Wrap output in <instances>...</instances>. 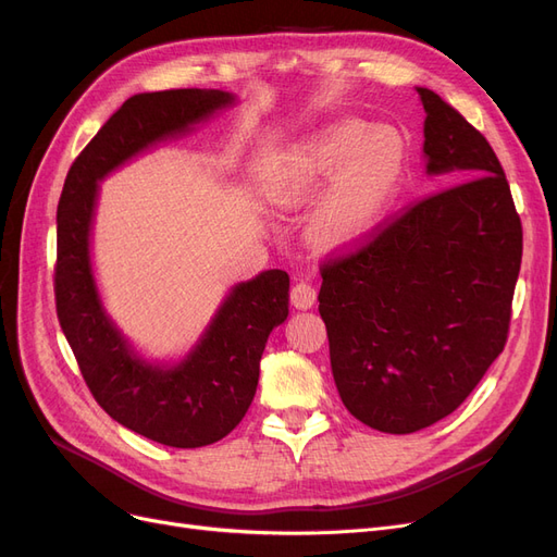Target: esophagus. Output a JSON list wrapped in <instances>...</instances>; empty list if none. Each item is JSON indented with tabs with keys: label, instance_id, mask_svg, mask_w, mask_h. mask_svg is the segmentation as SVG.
<instances>
[{
	"label": "esophagus",
	"instance_id": "esophagus-1",
	"mask_svg": "<svg viewBox=\"0 0 557 557\" xmlns=\"http://www.w3.org/2000/svg\"><path fill=\"white\" fill-rule=\"evenodd\" d=\"M290 301L295 309H311L315 305V288L309 281H299L295 288L290 290Z\"/></svg>",
	"mask_w": 557,
	"mask_h": 557
}]
</instances>
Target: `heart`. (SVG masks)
Masks as SVG:
<instances>
[{
    "label": "heart",
    "instance_id": "obj_1",
    "mask_svg": "<svg viewBox=\"0 0 557 557\" xmlns=\"http://www.w3.org/2000/svg\"><path fill=\"white\" fill-rule=\"evenodd\" d=\"M404 144L393 129L367 132L334 125L297 144L278 162L276 199L297 207L323 195L315 230L332 246H346L372 230L404 170Z\"/></svg>",
    "mask_w": 557,
    "mask_h": 557
}]
</instances>
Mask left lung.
<instances>
[{"label":"left lung","mask_w":557,"mask_h":557,"mask_svg":"<svg viewBox=\"0 0 557 557\" xmlns=\"http://www.w3.org/2000/svg\"><path fill=\"white\" fill-rule=\"evenodd\" d=\"M416 92L425 174L453 185L323 264L318 295L344 407L387 434L430 428L474 391L507 344L522 258L495 150L440 95Z\"/></svg>","instance_id":"obj_1"}]
</instances>
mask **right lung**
<instances>
[{"instance_id":"1","label":"right lung","mask_w":557,"mask_h":557,"mask_svg":"<svg viewBox=\"0 0 557 557\" xmlns=\"http://www.w3.org/2000/svg\"><path fill=\"white\" fill-rule=\"evenodd\" d=\"M237 102L232 92L199 88L129 97L83 148L58 205L55 305L81 374L115 423L174 448L209 446L242 423L258 391L269 332L288 318L290 276L267 269L234 283L183 358H148L115 325L95 278L99 183Z\"/></svg>"}]
</instances>
